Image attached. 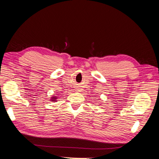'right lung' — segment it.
Here are the masks:
<instances>
[{
	"label": "right lung",
	"mask_w": 159,
	"mask_h": 159,
	"mask_svg": "<svg viewBox=\"0 0 159 159\" xmlns=\"http://www.w3.org/2000/svg\"><path fill=\"white\" fill-rule=\"evenodd\" d=\"M57 97L56 96H53V97H52L51 98V102H56V101H57Z\"/></svg>",
	"instance_id": "1"
}]
</instances>
